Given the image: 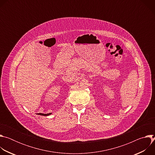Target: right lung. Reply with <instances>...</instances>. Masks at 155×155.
<instances>
[{
  "instance_id": "obj_1",
  "label": "right lung",
  "mask_w": 155,
  "mask_h": 155,
  "mask_svg": "<svg viewBox=\"0 0 155 155\" xmlns=\"http://www.w3.org/2000/svg\"><path fill=\"white\" fill-rule=\"evenodd\" d=\"M51 113H50V114H38V115H43V116H48L49 115H51Z\"/></svg>"
}]
</instances>
